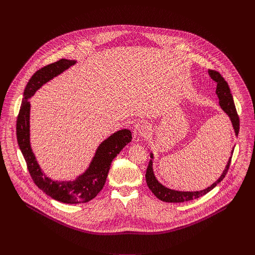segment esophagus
<instances>
[{
  "instance_id": "1",
  "label": "esophagus",
  "mask_w": 255,
  "mask_h": 255,
  "mask_svg": "<svg viewBox=\"0 0 255 255\" xmlns=\"http://www.w3.org/2000/svg\"><path fill=\"white\" fill-rule=\"evenodd\" d=\"M133 135L135 138L137 137H141V138H146L147 136L150 135V128L145 125V124H141V125H137L134 128L133 131Z\"/></svg>"
}]
</instances>
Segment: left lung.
<instances>
[{
	"instance_id": "1",
	"label": "left lung",
	"mask_w": 255,
	"mask_h": 255,
	"mask_svg": "<svg viewBox=\"0 0 255 255\" xmlns=\"http://www.w3.org/2000/svg\"><path fill=\"white\" fill-rule=\"evenodd\" d=\"M208 72H209V76L211 77V79L214 82H216V84H217L216 94L218 96V99H219L220 107H221L222 110L228 115V117L230 118L233 129H234V132H235V135L237 136L238 133H239V117H238V114H237V111H236L233 97L231 95L229 86H228L227 82L224 80V78L218 71L209 69ZM233 151H234V147L231 151V156L229 157L227 165H226L225 169L223 170L221 176L218 178L213 185H211L210 187H208L205 190L197 191V192H181V191H174V190H171V189H168V188L162 186L159 183V181L156 179V177L154 175L153 168H152V159H150V161L148 163V166H147V169H146V174H145V178H146L147 186L150 189V191L155 195L156 198H158L159 200H161L163 202H166V203H184V202H188V201L198 199V198L208 194L218 184L221 183V180H223V178L225 177V175L228 172V169L230 167ZM150 158H153L152 153H150Z\"/></svg>"
}]
</instances>
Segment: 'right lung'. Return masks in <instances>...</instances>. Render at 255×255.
<instances>
[{"mask_svg": "<svg viewBox=\"0 0 255 255\" xmlns=\"http://www.w3.org/2000/svg\"><path fill=\"white\" fill-rule=\"evenodd\" d=\"M76 62V60L62 58L35 72L24 90L16 127L19 147L34 184L47 196L66 204H82L93 200L104 188L113 159L132 139L131 131L128 129L119 130L108 137L99 145L88 169L75 180H52L43 173L30 144V102L28 100L44 84Z\"/></svg>", "mask_w": 255, "mask_h": 255, "instance_id": "right-lung-1", "label": "right lung"}]
</instances>
